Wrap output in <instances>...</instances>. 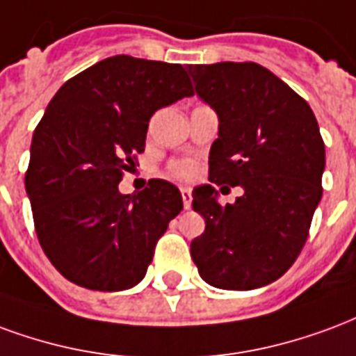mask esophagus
<instances>
[{
  "mask_svg": "<svg viewBox=\"0 0 356 356\" xmlns=\"http://www.w3.org/2000/svg\"><path fill=\"white\" fill-rule=\"evenodd\" d=\"M180 191H181V201H184V207L189 209V207H191V189L180 188Z\"/></svg>",
  "mask_w": 356,
  "mask_h": 356,
  "instance_id": "1",
  "label": "esophagus"
}]
</instances>
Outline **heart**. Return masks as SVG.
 <instances>
[{
	"mask_svg": "<svg viewBox=\"0 0 356 356\" xmlns=\"http://www.w3.org/2000/svg\"><path fill=\"white\" fill-rule=\"evenodd\" d=\"M168 175L172 178H178V180H191L197 175V163L189 159L172 161L168 165Z\"/></svg>",
	"mask_w": 356,
	"mask_h": 356,
	"instance_id": "obj_1",
	"label": "heart"
}]
</instances>
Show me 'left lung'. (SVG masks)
I'll use <instances>...</instances> for the list:
<instances>
[{"label": "left lung", "instance_id": "8db88e82", "mask_svg": "<svg viewBox=\"0 0 356 356\" xmlns=\"http://www.w3.org/2000/svg\"><path fill=\"white\" fill-rule=\"evenodd\" d=\"M195 90L218 113L210 184L193 189L204 233L191 258L210 286L252 290L286 273L302 252L323 197L324 142L309 104L254 62L189 66ZM214 185H241L235 204Z\"/></svg>", "mask_w": 356, "mask_h": 356}]
</instances>
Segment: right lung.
Returning <instances> with one entry per match:
<instances>
[{
	"instance_id": "right-lung-1",
	"label": "right lung",
	"mask_w": 356,
	"mask_h": 356,
	"mask_svg": "<svg viewBox=\"0 0 356 356\" xmlns=\"http://www.w3.org/2000/svg\"><path fill=\"white\" fill-rule=\"evenodd\" d=\"M184 96L193 87L180 64L118 54L72 77L47 106L26 193L43 252L74 284L119 292L146 277L181 195L159 178L134 195L118 186L146 147L153 113Z\"/></svg>"
}]
</instances>
